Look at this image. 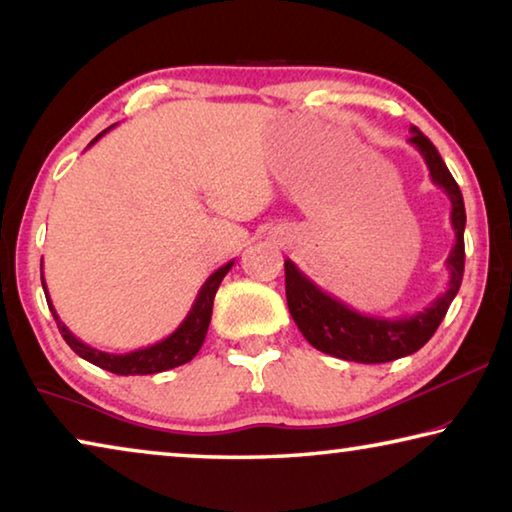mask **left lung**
Here are the masks:
<instances>
[{
	"label": "left lung",
	"mask_w": 512,
	"mask_h": 512,
	"mask_svg": "<svg viewBox=\"0 0 512 512\" xmlns=\"http://www.w3.org/2000/svg\"><path fill=\"white\" fill-rule=\"evenodd\" d=\"M409 142L427 162L431 183L443 189L449 203H452V228L456 244L445 262L449 271L447 291L440 293L436 300L429 302V307H424L413 316H366L359 314L357 309H350L345 302L336 300L334 296H329L327 291L311 282L291 259H287L284 262V277L287 280L284 282H287V302L291 316L296 320L302 336L316 350L332 354L336 359L357 363H386L418 352L431 339L438 325L443 323L449 305H452L458 289H461L465 268L463 194L429 137H424L418 128L411 126Z\"/></svg>",
	"instance_id": "obj_1"
}]
</instances>
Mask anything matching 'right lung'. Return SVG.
Returning <instances> with one entry per match:
<instances>
[{
	"label": "right lung",
	"mask_w": 512,
	"mask_h": 512,
	"mask_svg": "<svg viewBox=\"0 0 512 512\" xmlns=\"http://www.w3.org/2000/svg\"><path fill=\"white\" fill-rule=\"evenodd\" d=\"M110 128H115V124H112ZM110 128H106V131L94 137L90 146L97 142L99 137L106 135ZM232 264H235V259L228 264H223L221 268H216V271L207 277L201 291H198L192 309H189V314L185 316L183 323L176 327V332H171L167 339H162L158 343L146 345V348L126 352V354L103 352L97 348H90V345L83 343L81 339H76V336L69 332L63 320L58 318L54 305H51V298H49L47 284H45V275H42V262H40V280H42V289H45V296H47V305L51 309V314H54V318H56L60 334H63V339L67 341L69 348L79 354L81 359L90 361V363H94V366H99L103 370L115 372V375H155V372H164V370L183 366V363L192 361L196 357V352L201 350L205 334H207V327H210V320H212V305H214L216 289H219L221 280L225 277V273L230 271Z\"/></svg>",
	"instance_id": "right-lung-1"
}]
</instances>
